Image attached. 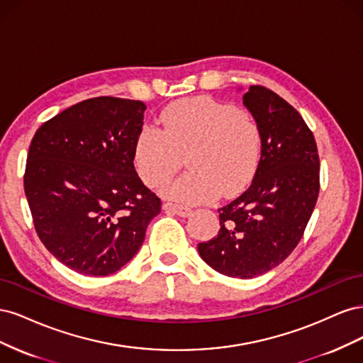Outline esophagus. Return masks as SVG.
Masks as SVG:
<instances>
[{"label": "esophagus", "instance_id": "obj_1", "mask_svg": "<svg viewBox=\"0 0 363 363\" xmlns=\"http://www.w3.org/2000/svg\"><path fill=\"white\" fill-rule=\"evenodd\" d=\"M163 211L172 212L179 216H188L191 213V208L182 206V204H175V203H163Z\"/></svg>", "mask_w": 363, "mask_h": 363}]
</instances>
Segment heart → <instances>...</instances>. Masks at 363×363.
<instances>
[{"mask_svg": "<svg viewBox=\"0 0 363 363\" xmlns=\"http://www.w3.org/2000/svg\"><path fill=\"white\" fill-rule=\"evenodd\" d=\"M162 128L145 125L135 140L133 162L150 188L167 183L182 164L191 171L163 188L169 199L203 203L242 191L256 174L263 136L248 111L212 96L182 98L159 116Z\"/></svg>", "mask_w": 363, "mask_h": 363, "instance_id": "heart-1", "label": "heart"}]
</instances>
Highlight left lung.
Masks as SVG:
<instances>
[{
	"label": "left lung",
	"instance_id": "1",
	"mask_svg": "<svg viewBox=\"0 0 363 363\" xmlns=\"http://www.w3.org/2000/svg\"><path fill=\"white\" fill-rule=\"evenodd\" d=\"M244 104L262 128L259 167L250 188L218 208L221 228L199 252L224 276L252 279L298 245L320 194V157L311 128L276 92L250 86Z\"/></svg>",
	"mask_w": 363,
	"mask_h": 363
}]
</instances>
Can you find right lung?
I'll return each mask as SVG.
<instances>
[{
    "label": "right lung",
    "instance_id": "1",
    "mask_svg": "<svg viewBox=\"0 0 363 363\" xmlns=\"http://www.w3.org/2000/svg\"><path fill=\"white\" fill-rule=\"evenodd\" d=\"M147 106L96 96L43 123L28 148L24 191L36 233L63 265L113 274L145 239L162 201L135 169Z\"/></svg>",
    "mask_w": 363,
    "mask_h": 363
}]
</instances>
